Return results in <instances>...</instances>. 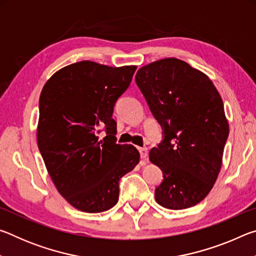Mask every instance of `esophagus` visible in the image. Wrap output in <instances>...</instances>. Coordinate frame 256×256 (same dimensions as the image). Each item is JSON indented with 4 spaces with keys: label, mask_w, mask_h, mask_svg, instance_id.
<instances>
[{
    "label": "esophagus",
    "mask_w": 256,
    "mask_h": 256,
    "mask_svg": "<svg viewBox=\"0 0 256 256\" xmlns=\"http://www.w3.org/2000/svg\"><path fill=\"white\" fill-rule=\"evenodd\" d=\"M138 152H140V157L142 159H146V156H148V149L144 146V148H138Z\"/></svg>",
    "instance_id": "obj_1"
}]
</instances>
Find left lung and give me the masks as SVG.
<instances>
[{"label": "left lung", "instance_id": "1", "mask_svg": "<svg viewBox=\"0 0 256 256\" xmlns=\"http://www.w3.org/2000/svg\"><path fill=\"white\" fill-rule=\"evenodd\" d=\"M136 82L162 128V142L149 154L164 177L156 201L170 210L196 206L222 167L229 134L222 99L204 73L178 58L141 68Z\"/></svg>", "mask_w": 256, "mask_h": 256}]
</instances>
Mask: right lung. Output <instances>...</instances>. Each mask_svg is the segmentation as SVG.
<instances>
[{
	"mask_svg": "<svg viewBox=\"0 0 256 256\" xmlns=\"http://www.w3.org/2000/svg\"><path fill=\"white\" fill-rule=\"evenodd\" d=\"M136 70L82 60L54 73L42 90L38 148L60 194L78 210L114 206L120 180L140 159L133 146L116 144L112 118ZM102 130L106 136L99 140Z\"/></svg>",
	"mask_w": 256,
	"mask_h": 256,
	"instance_id": "obj_1",
	"label": "right lung"
}]
</instances>
